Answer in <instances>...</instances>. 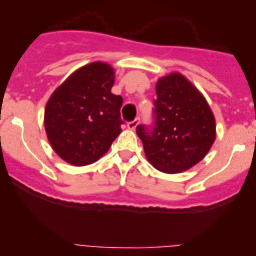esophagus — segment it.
I'll return each instance as SVG.
<instances>
[{
    "label": "esophagus",
    "mask_w": 256,
    "mask_h": 256,
    "mask_svg": "<svg viewBox=\"0 0 256 256\" xmlns=\"http://www.w3.org/2000/svg\"><path fill=\"white\" fill-rule=\"evenodd\" d=\"M138 121H140V118H135V120H132V121H128V128H130V130H135L136 128V126L138 125Z\"/></svg>",
    "instance_id": "esophagus-1"
}]
</instances>
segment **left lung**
I'll list each match as a JSON object with an SVG mask.
<instances>
[{
  "instance_id": "obj_1",
  "label": "left lung",
  "mask_w": 256,
  "mask_h": 256,
  "mask_svg": "<svg viewBox=\"0 0 256 256\" xmlns=\"http://www.w3.org/2000/svg\"><path fill=\"white\" fill-rule=\"evenodd\" d=\"M152 126L138 136L150 164L164 174H180L204 158L216 140V120L204 96L182 74L157 82Z\"/></svg>"
}]
</instances>
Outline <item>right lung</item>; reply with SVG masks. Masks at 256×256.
I'll use <instances>...</instances> for the list:
<instances>
[{
	"label": "right lung",
	"instance_id": "1",
	"mask_svg": "<svg viewBox=\"0 0 256 256\" xmlns=\"http://www.w3.org/2000/svg\"><path fill=\"white\" fill-rule=\"evenodd\" d=\"M114 69L94 62L74 72L49 98L44 112L48 140L74 166L96 162L121 132L122 98L112 92Z\"/></svg>",
	"mask_w": 256,
	"mask_h": 256
}]
</instances>
